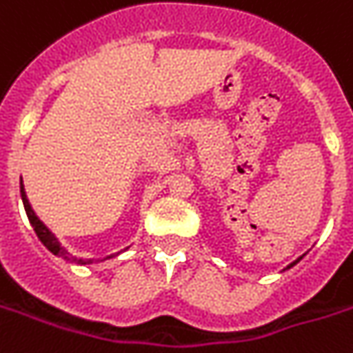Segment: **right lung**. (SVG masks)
<instances>
[{
  "label": "right lung",
  "mask_w": 353,
  "mask_h": 353,
  "mask_svg": "<svg viewBox=\"0 0 353 353\" xmlns=\"http://www.w3.org/2000/svg\"><path fill=\"white\" fill-rule=\"evenodd\" d=\"M21 197H23V205H25V211H27V216H29V221H31L32 228H34V232H37V236H39V240L43 242L46 248L50 250L54 256H60V258H64V260L68 261H74V263H81V265H85V263H92L93 260H78V258H74V256H70L66 250L60 246V242H58V238L44 226V223L34 214V211H32L31 203H29V199H27V193H25V185H23V179H21ZM111 258V256H109Z\"/></svg>",
  "instance_id": "obj_1"
}]
</instances>
